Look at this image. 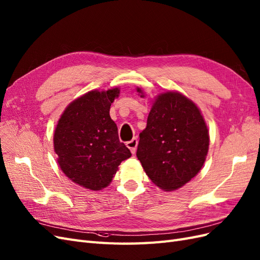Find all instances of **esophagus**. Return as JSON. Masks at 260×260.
Listing matches in <instances>:
<instances>
[{"label": "esophagus", "instance_id": "obj_1", "mask_svg": "<svg viewBox=\"0 0 260 260\" xmlns=\"http://www.w3.org/2000/svg\"><path fill=\"white\" fill-rule=\"evenodd\" d=\"M138 143L139 141L137 138H133L129 142H127V147L130 149L132 154H136L137 152V147H138Z\"/></svg>", "mask_w": 260, "mask_h": 260}]
</instances>
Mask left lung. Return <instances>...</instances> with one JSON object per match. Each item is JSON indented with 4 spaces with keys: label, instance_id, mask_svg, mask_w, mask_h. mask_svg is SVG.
<instances>
[{
    "label": "left lung",
    "instance_id": "left-lung-1",
    "mask_svg": "<svg viewBox=\"0 0 260 260\" xmlns=\"http://www.w3.org/2000/svg\"><path fill=\"white\" fill-rule=\"evenodd\" d=\"M137 92L145 96L141 88ZM208 148L209 132L198 105L178 91L158 94L137 151L152 182L164 191L178 190L199 174Z\"/></svg>",
    "mask_w": 260,
    "mask_h": 260
}]
</instances>
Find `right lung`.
Here are the masks:
<instances>
[{"label": "right lung", "mask_w": 260, "mask_h": 260, "mask_svg": "<svg viewBox=\"0 0 260 260\" xmlns=\"http://www.w3.org/2000/svg\"><path fill=\"white\" fill-rule=\"evenodd\" d=\"M119 93V88L93 90L74 100L54 131V152L61 171L88 190L100 191L108 186L120 162L131 156L109 116Z\"/></svg>", "instance_id": "right-lung-1"}]
</instances>
